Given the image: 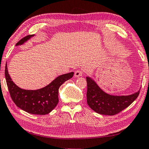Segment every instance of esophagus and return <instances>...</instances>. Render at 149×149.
<instances>
[{"label": "esophagus", "mask_w": 149, "mask_h": 149, "mask_svg": "<svg viewBox=\"0 0 149 149\" xmlns=\"http://www.w3.org/2000/svg\"><path fill=\"white\" fill-rule=\"evenodd\" d=\"M82 75H83V71H82L81 70H76V71L75 72L74 75H75V77H79L82 76Z\"/></svg>", "instance_id": "34e87169"}]
</instances>
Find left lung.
<instances>
[{
  "label": "left lung",
  "instance_id": "1",
  "mask_svg": "<svg viewBox=\"0 0 149 149\" xmlns=\"http://www.w3.org/2000/svg\"><path fill=\"white\" fill-rule=\"evenodd\" d=\"M87 102L98 114L113 116L122 112L138 97L140 90L127 96H113L103 91L90 77H87Z\"/></svg>",
  "mask_w": 149,
  "mask_h": 149
}]
</instances>
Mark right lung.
I'll list each match as a JSON object with an SVG mask.
<instances>
[{
  "instance_id": "add662e5",
  "label": "right lung",
  "mask_w": 149,
  "mask_h": 149,
  "mask_svg": "<svg viewBox=\"0 0 149 149\" xmlns=\"http://www.w3.org/2000/svg\"><path fill=\"white\" fill-rule=\"evenodd\" d=\"M34 35H29L17 42L22 45ZM74 75V72L60 75L45 87L38 90H25L17 86L8 74L7 64L5 66V77L10 95L17 107L32 114L45 115L56 107L58 103L59 87Z\"/></svg>"
}]
</instances>
